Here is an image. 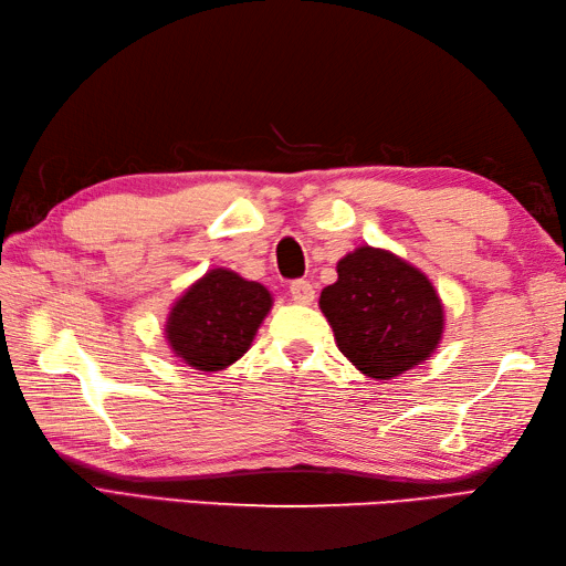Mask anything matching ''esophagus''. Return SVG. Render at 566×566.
Listing matches in <instances>:
<instances>
[{"label":"esophagus","instance_id":"1","mask_svg":"<svg viewBox=\"0 0 566 566\" xmlns=\"http://www.w3.org/2000/svg\"><path fill=\"white\" fill-rule=\"evenodd\" d=\"M290 294H292L296 304H311V302H314V296H316L314 284L306 282V280H294L290 284Z\"/></svg>","mask_w":566,"mask_h":566}]
</instances>
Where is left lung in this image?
I'll return each mask as SVG.
<instances>
[{
	"mask_svg": "<svg viewBox=\"0 0 566 566\" xmlns=\"http://www.w3.org/2000/svg\"><path fill=\"white\" fill-rule=\"evenodd\" d=\"M318 304L340 353L375 379L411 369L442 335V304L428 276L387 250L365 245L345 255Z\"/></svg>",
	"mask_w": 566,
	"mask_h": 566,
	"instance_id": "left-lung-1",
	"label": "left lung"
}]
</instances>
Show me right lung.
Segmentation results:
<instances>
[{
    "label": "right lung",
    "instance_id": "right-lung-1",
    "mask_svg": "<svg viewBox=\"0 0 566 566\" xmlns=\"http://www.w3.org/2000/svg\"><path fill=\"white\" fill-rule=\"evenodd\" d=\"M272 296L258 282L213 270L175 304L167 340L177 357L201 371L223 369L250 347Z\"/></svg>",
    "mask_w": 566,
    "mask_h": 566
}]
</instances>
